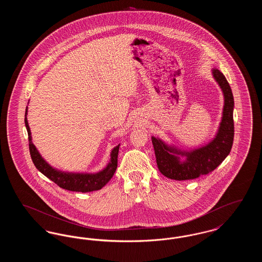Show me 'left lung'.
Listing matches in <instances>:
<instances>
[{"label": "left lung", "instance_id": "obj_1", "mask_svg": "<svg viewBox=\"0 0 262 262\" xmlns=\"http://www.w3.org/2000/svg\"><path fill=\"white\" fill-rule=\"evenodd\" d=\"M212 75L223 92L224 107L218 132L211 141L195 149L182 151L168 145L158 137H151L158 169L169 179L186 181L196 179L201 174H209L224 161L232 149L234 141L232 89L219 70L213 69ZM182 157H185L184 161L180 160Z\"/></svg>", "mask_w": 262, "mask_h": 262}]
</instances>
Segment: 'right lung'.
<instances>
[{
    "instance_id": "right-lung-1",
    "label": "right lung",
    "mask_w": 262,
    "mask_h": 262,
    "mask_svg": "<svg viewBox=\"0 0 262 262\" xmlns=\"http://www.w3.org/2000/svg\"><path fill=\"white\" fill-rule=\"evenodd\" d=\"M26 115H27V107L25 110V123L27 134H28L29 151H30L31 159L38 170L44 176H46L48 179H50L52 182H54L55 184H57L59 187H62L63 189H68L72 191L89 192V191L101 189L112 179L118 166V154H119L120 144L113 148L110 155L111 158L108 165L106 166V168H104L98 173L88 174V173L62 172L50 166L42 158V156L38 152L35 145L32 142L31 132L28 125Z\"/></svg>"
}]
</instances>
